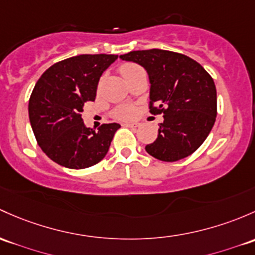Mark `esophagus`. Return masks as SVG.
I'll use <instances>...</instances> for the list:
<instances>
[{"label": "esophagus", "instance_id": "34e87169", "mask_svg": "<svg viewBox=\"0 0 255 255\" xmlns=\"http://www.w3.org/2000/svg\"><path fill=\"white\" fill-rule=\"evenodd\" d=\"M126 127H129V128H134V127H138L139 123H130V122H126L125 123Z\"/></svg>", "mask_w": 255, "mask_h": 255}]
</instances>
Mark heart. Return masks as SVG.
Masks as SVG:
<instances>
[{
	"instance_id": "b5f03b06",
	"label": "heart",
	"mask_w": 255,
	"mask_h": 255,
	"mask_svg": "<svg viewBox=\"0 0 255 255\" xmlns=\"http://www.w3.org/2000/svg\"><path fill=\"white\" fill-rule=\"evenodd\" d=\"M139 69H141L140 66L135 63H123L120 67V72L123 76V78H127L129 74L134 73ZM133 114H134V110L130 106H121L115 111V116L119 117V119H129V117L133 116Z\"/></svg>"
}]
</instances>
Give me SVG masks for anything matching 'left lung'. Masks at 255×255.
I'll list each match as a JSON object with an SVG mask.
<instances>
[{"instance_id":"8db88e82","label":"left lung","mask_w":255,"mask_h":255,"mask_svg":"<svg viewBox=\"0 0 255 255\" xmlns=\"http://www.w3.org/2000/svg\"><path fill=\"white\" fill-rule=\"evenodd\" d=\"M146 69L150 114H163L148 154L173 162L193 154L210 133L218 114L215 83L197 61L167 50L130 51L121 55Z\"/></svg>"}]
</instances>
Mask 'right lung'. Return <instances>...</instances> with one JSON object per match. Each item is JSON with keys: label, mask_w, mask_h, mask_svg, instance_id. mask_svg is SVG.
<instances>
[{"label": "right lung", "mask_w": 255, "mask_h": 255, "mask_svg": "<svg viewBox=\"0 0 255 255\" xmlns=\"http://www.w3.org/2000/svg\"><path fill=\"white\" fill-rule=\"evenodd\" d=\"M117 55H79L52 64L36 82L29 100V120L36 141L52 161L82 170L105 157L119 123L94 130L85 127L83 106L94 101L104 71Z\"/></svg>", "instance_id": "add662e5"}]
</instances>
